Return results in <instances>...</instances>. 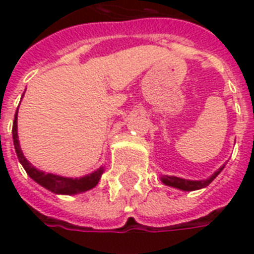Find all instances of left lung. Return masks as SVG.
<instances>
[{
	"label": "left lung",
	"instance_id": "1",
	"mask_svg": "<svg viewBox=\"0 0 254 254\" xmlns=\"http://www.w3.org/2000/svg\"><path fill=\"white\" fill-rule=\"evenodd\" d=\"M223 170V167H220L218 171H215L212 176L209 177L208 180H204V181H189V180H184V178H178V177H169L163 176L162 177V182L165 185H169V187L177 188V189H181V190H197V189H201V188L208 187L211 182L219 176V173Z\"/></svg>",
	"mask_w": 254,
	"mask_h": 254
}]
</instances>
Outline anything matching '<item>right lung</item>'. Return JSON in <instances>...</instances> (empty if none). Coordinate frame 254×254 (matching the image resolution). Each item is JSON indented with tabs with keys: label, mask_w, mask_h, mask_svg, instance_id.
Listing matches in <instances>:
<instances>
[{
	"label": "right lung",
	"mask_w": 254,
	"mask_h": 254,
	"mask_svg": "<svg viewBox=\"0 0 254 254\" xmlns=\"http://www.w3.org/2000/svg\"><path fill=\"white\" fill-rule=\"evenodd\" d=\"M12 136H13V144L17 158H19L20 163L24 167V170L27 171V174L34 181L38 182L39 185L46 188L47 190L53 191V193H57V194H77V193H81V191H87L98 185L100 177L103 174V167H100L94 173L81 177V178H66V177L56 176V174H50V173L46 174V173L35 169L28 160L25 159L24 155L21 152V148H20L19 136H17V110H16V114H14Z\"/></svg>",
	"instance_id": "1"
}]
</instances>
